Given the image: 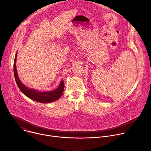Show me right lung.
Segmentation results:
<instances>
[{"label":"right lung","mask_w":151,"mask_h":151,"mask_svg":"<svg viewBox=\"0 0 151 151\" xmlns=\"http://www.w3.org/2000/svg\"><path fill=\"white\" fill-rule=\"evenodd\" d=\"M17 56V52L15 54V57L14 59V76H15L16 83L21 92H22L27 97L30 98V99L39 103H51L58 100L61 97V96L63 94L64 88V84L63 81H61L60 82L59 86L55 90L51 91H47V92L39 91L34 89L28 88L22 82H21L18 78L17 69H16L15 63H16Z\"/></svg>","instance_id":"obj_1"}]
</instances>
